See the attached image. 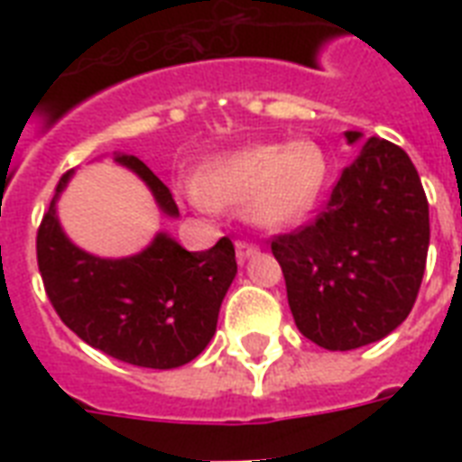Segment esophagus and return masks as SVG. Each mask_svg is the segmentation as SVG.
<instances>
[{"label": "esophagus", "mask_w": 462, "mask_h": 462, "mask_svg": "<svg viewBox=\"0 0 462 462\" xmlns=\"http://www.w3.org/2000/svg\"><path fill=\"white\" fill-rule=\"evenodd\" d=\"M235 252H237V259L239 261H246V259H252L254 254H259V246L252 245V242H235Z\"/></svg>", "instance_id": "34e87169"}]
</instances>
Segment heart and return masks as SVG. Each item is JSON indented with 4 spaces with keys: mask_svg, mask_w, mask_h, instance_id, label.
<instances>
[{
    "mask_svg": "<svg viewBox=\"0 0 462 462\" xmlns=\"http://www.w3.org/2000/svg\"><path fill=\"white\" fill-rule=\"evenodd\" d=\"M328 158L311 139L254 143L203 165L199 177L181 181L194 208L216 213L220 206H245L259 227L278 230L300 223L321 199Z\"/></svg>",
    "mask_w": 462,
    "mask_h": 462,
    "instance_id": "obj_1",
    "label": "heart"
}]
</instances>
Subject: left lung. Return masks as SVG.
I'll return each instance as SVG.
<instances>
[{"label":"left lung","mask_w":462,"mask_h":462,"mask_svg":"<svg viewBox=\"0 0 462 462\" xmlns=\"http://www.w3.org/2000/svg\"><path fill=\"white\" fill-rule=\"evenodd\" d=\"M357 143L362 132H345ZM300 333L355 350L393 333L415 304L430 249V203L408 153L366 139L326 208L271 242Z\"/></svg>","instance_id":"8db88e82"}]
</instances>
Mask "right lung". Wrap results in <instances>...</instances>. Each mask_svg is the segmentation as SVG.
Here are the masks:
<instances>
[{"label": "right lung", "mask_w": 462, "mask_h": 462, "mask_svg": "<svg viewBox=\"0 0 462 462\" xmlns=\"http://www.w3.org/2000/svg\"><path fill=\"white\" fill-rule=\"evenodd\" d=\"M153 194L158 208L180 216L170 189L136 155H115ZM71 172L57 184L38 230V268L60 319L90 347L148 369H174L199 357L216 336L217 314L235 275V246L217 239L206 252H187L158 232L143 252L103 259L67 237L57 199Z\"/></svg>", "instance_id": "obj_1"}]
</instances>
